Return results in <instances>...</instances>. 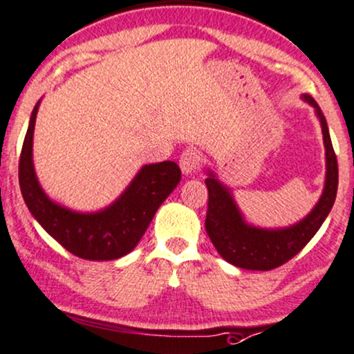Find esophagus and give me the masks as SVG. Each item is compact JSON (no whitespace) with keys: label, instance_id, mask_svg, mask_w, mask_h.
<instances>
[{"label":"esophagus","instance_id":"obj_1","mask_svg":"<svg viewBox=\"0 0 354 354\" xmlns=\"http://www.w3.org/2000/svg\"><path fill=\"white\" fill-rule=\"evenodd\" d=\"M201 165V155L194 148H188L181 153L180 156V168L185 174H193L199 169Z\"/></svg>","mask_w":354,"mask_h":354}]
</instances>
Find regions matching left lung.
<instances>
[{
    "label": "left lung",
    "instance_id": "8db88e82",
    "mask_svg": "<svg viewBox=\"0 0 354 354\" xmlns=\"http://www.w3.org/2000/svg\"><path fill=\"white\" fill-rule=\"evenodd\" d=\"M304 100L317 110L326 150L325 188L320 201L305 219L283 229L254 227L245 223L239 207L234 203L231 191L221 185L214 173L209 171V178H206L207 193H209L206 223H204L206 232L221 257L241 269L272 270L283 266L308 244L333 207L336 191H338V161L320 107L310 95H304Z\"/></svg>",
    "mask_w": 354,
    "mask_h": 354
}]
</instances>
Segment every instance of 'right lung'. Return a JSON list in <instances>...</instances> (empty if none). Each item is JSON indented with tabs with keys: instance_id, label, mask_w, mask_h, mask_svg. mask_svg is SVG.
I'll return each instance as SVG.
<instances>
[{
	"instance_id": "add662e5",
	"label": "right lung",
	"mask_w": 354,
	"mask_h": 354,
	"mask_svg": "<svg viewBox=\"0 0 354 354\" xmlns=\"http://www.w3.org/2000/svg\"><path fill=\"white\" fill-rule=\"evenodd\" d=\"M39 102L31 113L19 156V188L28 209L50 237L85 261H115L135 249L161 203L181 180L174 161L145 165L109 207L75 212L50 201L34 173L32 133Z\"/></svg>"
}]
</instances>
